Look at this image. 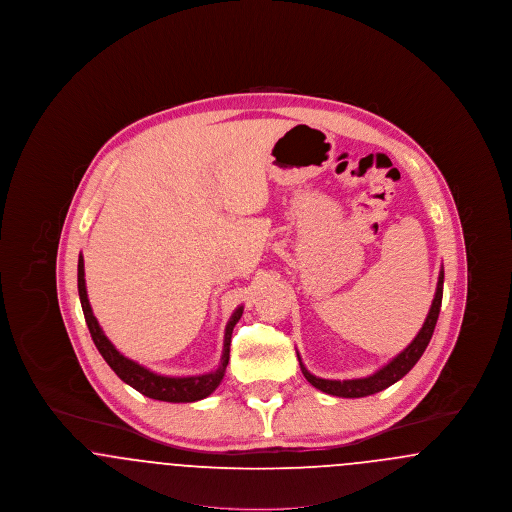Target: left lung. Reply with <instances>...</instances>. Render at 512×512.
Wrapping results in <instances>:
<instances>
[{
    "label": "left lung",
    "instance_id": "8db88e82",
    "mask_svg": "<svg viewBox=\"0 0 512 512\" xmlns=\"http://www.w3.org/2000/svg\"><path fill=\"white\" fill-rule=\"evenodd\" d=\"M441 297H443V268L439 270L436 295H434L430 313H428V317L424 320L420 332L416 334V338H414L397 357H393L388 365L382 366V368L376 370L374 374H370V376H366V378H355V380H324V378H318L315 374H311V372L305 368V365L301 363V359L297 357L303 376H305L307 382L313 384L317 390L324 391V393H328V395H336V397H349V399H351V397H366V395H372V393H378V391L390 388L391 384H395L397 380H401V378L418 363V359H420L422 353L426 351L428 343L432 340L436 322H438L439 309H441Z\"/></svg>",
    "mask_w": 512,
    "mask_h": 512
}]
</instances>
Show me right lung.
Instances as JSON below:
<instances>
[{
  "instance_id": "right-lung-1",
  "label": "right lung",
  "mask_w": 512,
  "mask_h": 512,
  "mask_svg": "<svg viewBox=\"0 0 512 512\" xmlns=\"http://www.w3.org/2000/svg\"><path fill=\"white\" fill-rule=\"evenodd\" d=\"M78 295H80V305L84 311L88 330L92 334V340L96 343L105 363L113 368V372L121 378L124 384L132 386L134 390L140 391L146 397L157 399V401H169V403H194V401L209 397L213 391L219 388V384L224 378V372H226V366H228V359H230L232 330L242 317L244 307H238L226 324L222 359L215 370H211L207 374H199V376H161L146 366L138 365L136 361L124 357L121 351L103 334L98 318L94 317L90 301H88L82 253L78 257Z\"/></svg>"
}]
</instances>
